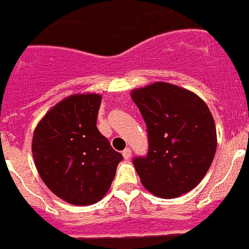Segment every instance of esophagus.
Here are the masks:
<instances>
[{
    "instance_id": "esophagus-1",
    "label": "esophagus",
    "mask_w": 249,
    "mask_h": 249,
    "mask_svg": "<svg viewBox=\"0 0 249 249\" xmlns=\"http://www.w3.org/2000/svg\"><path fill=\"white\" fill-rule=\"evenodd\" d=\"M123 156H124L125 160H129L131 157V149L130 148H125L123 151Z\"/></svg>"
}]
</instances>
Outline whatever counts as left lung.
I'll return each mask as SVG.
<instances>
[{
    "mask_svg": "<svg viewBox=\"0 0 249 249\" xmlns=\"http://www.w3.org/2000/svg\"><path fill=\"white\" fill-rule=\"evenodd\" d=\"M148 133V153L133 160L147 191L177 198L203 179L215 156L216 128L207 105L188 89L157 82L131 92Z\"/></svg>",
    "mask_w": 249,
    "mask_h": 249,
    "instance_id": "1",
    "label": "left lung"
}]
</instances>
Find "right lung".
I'll list each match as a JSON object with an SVG mask.
<instances>
[{"mask_svg": "<svg viewBox=\"0 0 249 249\" xmlns=\"http://www.w3.org/2000/svg\"><path fill=\"white\" fill-rule=\"evenodd\" d=\"M101 100L94 93L66 97L34 130L32 152L42 180L71 205L89 206L105 197L123 160L97 129Z\"/></svg>", "mask_w": 249, "mask_h": 249, "instance_id": "add662e5", "label": "right lung"}]
</instances>
